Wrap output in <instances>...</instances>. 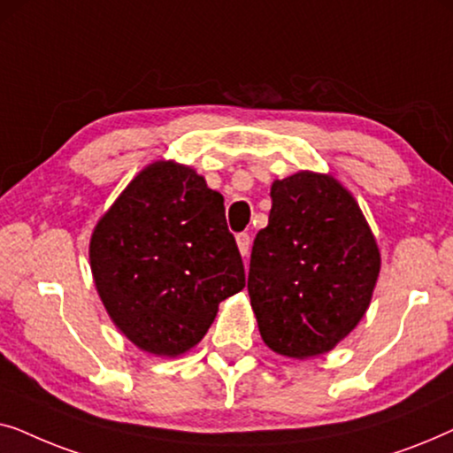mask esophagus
<instances>
[{"label":"esophagus","mask_w":453,"mask_h":453,"mask_svg":"<svg viewBox=\"0 0 453 453\" xmlns=\"http://www.w3.org/2000/svg\"><path fill=\"white\" fill-rule=\"evenodd\" d=\"M237 245H239L241 256H247V253H250V247H251L250 233H239L237 234Z\"/></svg>","instance_id":"34e87169"}]
</instances>
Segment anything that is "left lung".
Returning a JSON list of instances; mask_svg holds the SVG:
<instances>
[{
	"instance_id": "obj_1",
	"label": "left lung",
	"mask_w": 453,
	"mask_h": 453,
	"mask_svg": "<svg viewBox=\"0 0 453 453\" xmlns=\"http://www.w3.org/2000/svg\"><path fill=\"white\" fill-rule=\"evenodd\" d=\"M268 226L256 234L247 290L264 342L307 358L334 349L367 311L380 250L336 179L296 173L272 183Z\"/></svg>"
}]
</instances>
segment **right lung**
<instances>
[{"label": "right lung", "mask_w": 453, "mask_h": 453, "mask_svg": "<svg viewBox=\"0 0 453 453\" xmlns=\"http://www.w3.org/2000/svg\"><path fill=\"white\" fill-rule=\"evenodd\" d=\"M90 268L115 326L165 357L200 342L219 303L245 287L225 200L194 169L173 163L142 171L103 216Z\"/></svg>", "instance_id": "right-lung-1"}]
</instances>
